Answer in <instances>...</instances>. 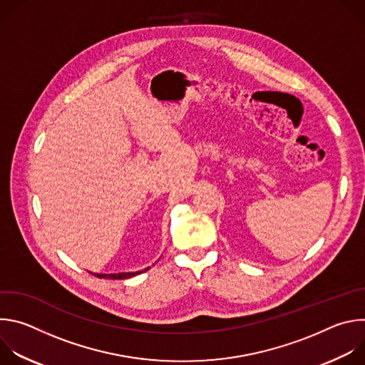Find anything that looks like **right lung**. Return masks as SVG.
<instances>
[{
    "instance_id": "obj_1",
    "label": "right lung",
    "mask_w": 365,
    "mask_h": 365,
    "mask_svg": "<svg viewBox=\"0 0 365 365\" xmlns=\"http://www.w3.org/2000/svg\"><path fill=\"white\" fill-rule=\"evenodd\" d=\"M150 267H147L145 270H148ZM143 270V272H145ZM143 272H134V273H114V274H96V273H91L99 279H111V280H121V279H128V277H134Z\"/></svg>"
}]
</instances>
